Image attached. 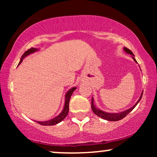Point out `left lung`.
I'll return each instance as SVG.
<instances>
[{"label": "left lung", "mask_w": 157, "mask_h": 157, "mask_svg": "<svg viewBox=\"0 0 157 157\" xmlns=\"http://www.w3.org/2000/svg\"><path fill=\"white\" fill-rule=\"evenodd\" d=\"M123 49H124V51L126 52V53L129 54V55H131V57H132V58L134 59V62L137 63V62H136V59L134 58V54H133V52H131L130 49H128V48H127L126 47H124ZM142 94H143V91H142L141 95H140V99H139L138 101L136 102V104H135L134 105H133L132 107L130 108V109L125 110V111H122V112H119V113H109V112H105V111H102V110L99 109L98 108H97L96 106H95V105H94L93 97H92V98H91V109H92L93 112L95 114L97 115V116L100 117H101L102 119H104V120H108V121H118V120H122V119H123L126 116V115L128 114V113H130L131 111H132V110L134 109L135 107H136V105H137L138 102L140 101V100H141V98H142Z\"/></svg>", "instance_id": "left-lung-1"}]
</instances>
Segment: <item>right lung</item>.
<instances>
[{"instance_id": "1", "label": "right lung", "mask_w": 157, "mask_h": 157, "mask_svg": "<svg viewBox=\"0 0 157 157\" xmlns=\"http://www.w3.org/2000/svg\"><path fill=\"white\" fill-rule=\"evenodd\" d=\"M37 51H39L38 48H31L29 50H27L26 52H25L24 54L22 55V57H21V60H20L19 62V65L22 63L23 60L25 58V57H27V56H29V55H31V54L35 53V52H37ZM77 87H72L66 93V95H65V103H64L63 109V111H61L57 116H56L55 117L51 119V120H46V121H37V123L40 124V125H56V124H58L59 122H60L61 121H63V120L66 118V117L67 116L68 113V109H69L70 98H71L74 91H75Z\"/></svg>"}]
</instances>
